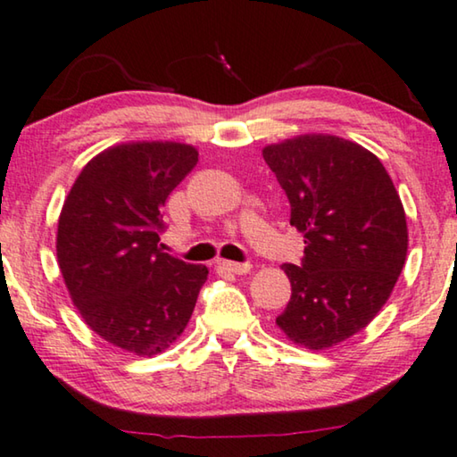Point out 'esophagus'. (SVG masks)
Listing matches in <instances>:
<instances>
[{"mask_svg":"<svg viewBox=\"0 0 457 457\" xmlns=\"http://www.w3.org/2000/svg\"><path fill=\"white\" fill-rule=\"evenodd\" d=\"M220 266L224 270H228V272H233V274H247L251 270V263H247V262H243V263H239V262H220Z\"/></svg>","mask_w":457,"mask_h":457,"instance_id":"1","label":"esophagus"}]
</instances>
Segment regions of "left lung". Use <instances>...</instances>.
<instances>
[{"mask_svg": "<svg viewBox=\"0 0 457 457\" xmlns=\"http://www.w3.org/2000/svg\"><path fill=\"white\" fill-rule=\"evenodd\" d=\"M305 235L299 266L284 263L290 301L276 317L290 340L323 350L361 332L404 268L406 214L379 158L336 136H299L263 148Z\"/></svg>", "mask_w": 457, "mask_h": 457, "instance_id": "left-lung-1", "label": "left lung"}]
</instances>
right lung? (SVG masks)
I'll return each instance as SVG.
<instances>
[{
	"instance_id": "add662e5",
	"label": "right lung",
	"mask_w": 457,
	"mask_h": 457,
	"mask_svg": "<svg viewBox=\"0 0 457 457\" xmlns=\"http://www.w3.org/2000/svg\"><path fill=\"white\" fill-rule=\"evenodd\" d=\"M197 164L177 142L109 148L82 169L57 227V262L92 332L128 353L152 356L177 340L208 278L164 253V202Z\"/></svg>"
}]
</instances>
